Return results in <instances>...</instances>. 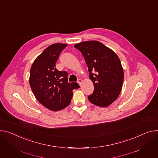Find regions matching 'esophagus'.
<instances>
[{
    "mask_svg": "<svg viewBox=\"0 0 158 158\" xmlns=\"http://www.w3.org/2000/svg\"><path fill=\"white\" fill-rule=\"evenodd\" d=\"M77 82L79 83V85L80 86H81L82 83V79H78V81H77Z\"/></svg>",
    "mask_w": 158,
    "mask_h": 158,
    "instance_id": "1",
    "label": "esophagus"
}]
</instances>
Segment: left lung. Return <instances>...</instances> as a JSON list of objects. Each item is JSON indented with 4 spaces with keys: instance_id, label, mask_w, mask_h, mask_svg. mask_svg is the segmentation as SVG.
<instances>
[{
    "instance_id": "obj_1",
    "label": "left lung",
    "mask_w": 158,
    "mask_h": 158,
    "mask_svg": "<svg viewBox=\"0 0 158 158\" xmlns=\"http://www.w3.org/2000/svg\"><path fill=\"white\" fill-rule=\"evenodd\" d=\"M85 58L94 89L89 101L97 106L106 107L118 98L121 91L124 72L118 56L109 48L97 40L76 44ZM94 71L95 74H93Z\"/></svg>"
}]
</instances>
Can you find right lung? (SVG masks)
I'll return each instance as SVG.
<instances>
[{
	"instance_id": "right-lung-1",
	"label": "right lung",
	"mask_w": 158,
	"mask_h": 158,
	"mask_svg": "<svg viewBox=\"0 0 158 158\" xmlns=\"http://www.w3.org/2000/svg\"><path fill=\"white\" fill-rule=\"evenodd\" d=\"M67 44L48 46L34 60L30 69L29 83L36 99L52 111L67 107L73 96L72 90L80 88L77 82H68L66 71L56 69L60 53Z\"/></svg>"
}]
</instances>
